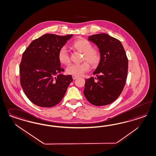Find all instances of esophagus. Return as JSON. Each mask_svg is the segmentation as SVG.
<instances>
[{
	"mask_svg": "<svg viewBox=\"0 0 156 156\" xmlns=\"http://www.w3.org/2000/svg\"><path fill=\"white\" fill-rule=\"evenodd\" d=\"M77 77H78V76H76L74 75L72 76V79H73V80H75V79H76Z\"/></svg>",
	"mask_w": 156,
	"mask_h": 156,
	"instance_id": "1",
	"label": "esophagus"
}]
</instances>
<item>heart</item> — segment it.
<instances>
[{
    "mask_svg": "<svg viewBox=\"0 0 156 156\" xmlns=\"http://www.w3.org/2000/svg\"><path fill=\"white\" fill-rule=\"evenodd\" d=\"M73 46L79 51L84 53L83 60H87L92 66H96L100 60V55L97 50L92 49L90 42L86 39H79L75 41ZM58 58L61 64H68L70 62V57L68 50L66 46L61 47L58 51ZM90 64L87 61H84L79 64H72L66 68L68 74L74 76L83 75L86 72L90 69Z\"/></svg>",
    "mask_w": 156,
    "mask_h": 156,
    "instance_id": "b5f03b06",
    "label": "heart"
}]
</instances>
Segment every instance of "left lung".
I'll use <instances>...</instances> for the list:
<instances>
[{"instance_id": "1", "label": "left lung", "mask_w": 156, "mask_h": 156, "mask_svg": "<svg viewBox=\"0 0 156 156\" xmlns=\"http://www.w3.org/2000/svg\"><path fill=\"white\" fill-rule=\"evenodd\" d=\"M88 40L98 46L101 58L93 72L97 81L94 77L86 79L84 94L92 105L106 106L115 101L123 90L128 59L121 41L106 33L91 35Z\"/></svg>"}]
</instances>
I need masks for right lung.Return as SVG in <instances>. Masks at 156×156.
Returning a JSON list of instances; mask_svg holds the SVG:
<instances>
[{
    "label": "right lung",
    "mask_w": 156,
    "mask_h": 156,
    "mask_svg": "<svg viewBox=\"0 0 156 156\" xmlns=\"http://www.w3.org/2000/svg\"><path fill=\"white\" fill-rule=\"evenodd\" d=\"M73 36L46 34L33 41L22 55L20 68V84L32 103L42 107L58 104L73 81L63 69L58 51Z\"/></svg>",
    "instance_id": "obj_1"
}]
</instances>
